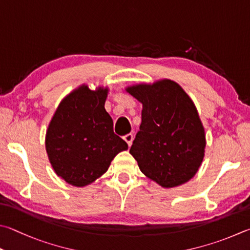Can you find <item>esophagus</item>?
I'll use <instances>...</instances> for the list:
<instances>
[{
  "label": "esophagus",
  "instance_id": "34e87169",
  "mask_svg": "<svg viewBox=\"0 0 250 250\" xmlns=\"http://www.w3.org/2000/svg\"><path fill=\"white\" fill-rule=\"evenodd\" d=\"M124 140L125 141L126 143H128L129 146H131V145H132V141H133V134L129 133V134L125 135V137H124Z\"/></svg>",
  "mask_w": 250,
  "mask_h": 250
}]
</instances>
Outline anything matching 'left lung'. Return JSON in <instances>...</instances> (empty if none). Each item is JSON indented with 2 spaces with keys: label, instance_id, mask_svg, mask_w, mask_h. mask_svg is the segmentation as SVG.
<instances>
[{
  "label": "left lung",
  "instance_id": "left-lung-1",
  "mask_svg": "<svg viewBox=\"0 0 250 250\" xmlns=\"http://www.w3.org/2000/svg\"><path fill=\"white\" fill-rule=\"evenodd\" d=\"M142 104V122L130 154L140 170L163 188H174L193 178L206 152V132L192 99L176 82L125 87Z\"/></svg>",
  "mask_w": 250,
  "mask_h": 250
}]
</instances>
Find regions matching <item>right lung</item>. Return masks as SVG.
Returning a JSON list of instances; mask_svg holds the SVG:
<instances>
[{
	"mask_svg": "<svg viewBox=\"0 0 250 250\" xmlns=\"http://www.w3.org/2000/svg\"><path fill=\"white\" fill-rule=\"evenodd\" d=\"M108 87L82 84L59 104L48 125L46 151L54 172L69 185L85 187L102 177L118 153L128 149L113 132L105 109Z\"/></svg>",
	"mask_w": 250,
	"mask_h": 250,
	"instance_id": "1",
	"label": "right lung"
}]
</instances>
